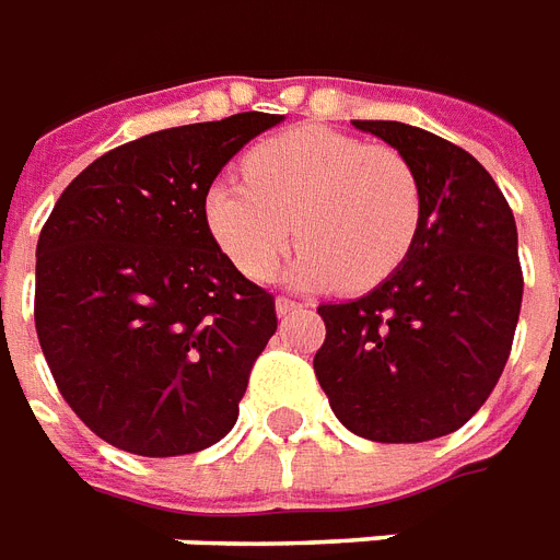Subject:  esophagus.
<instances>
[{
    "instance_id": "34e87169",
    "label": "esophagus",
    "mask_w": 560,
    "mask_h": 560,
    "mask_svg": "<svg viewBox=\"0 0 560 560\" xmlns=\"http://www.w3.org/2000/svg\"><path fill=\"white\" fill-rule=\"evenodd\" d=\"M299 307H305V305H302V302H296V299H288V296L276 299V311H279V316L293 314V311H299Z\"/></svg>"
}]
</instances>
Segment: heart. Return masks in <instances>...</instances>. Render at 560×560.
I'll return each instance as SVG.
<instances>
[{"label":"heart","mask_w":560,"mask_h":560,"mask_svg":"<svg viewBox=\"0 0 560 560\" xmlns=\"http://www.w3.org/2000/svg\"><path fill=\"white\" fill-rule=\"evenodd\" d=\"M244 179H214L202 214L218 246L249 279H267L293 244L299 284L377 288L407 261L424 220L412 162L328 127H296L255 144Z\"/></svg>","instance_id":"1"}]
</instances>
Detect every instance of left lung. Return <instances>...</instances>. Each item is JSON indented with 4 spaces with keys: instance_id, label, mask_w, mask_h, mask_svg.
<instances>
[{
    "instance_id": "left-lung-1",
    "label": "left lung",
    "mask_w": 560,
    "mask_h": 560,
    "mask_svg": "<svg viewBox=\"0 0 560 560\" xmlns=\"http://www.w3.org/2000/svg\"><path fill=\"white\" fill-rule=\"evenodd\" d=\"M412 162L424 220L407 261L372 293L319 305L314 372L334 416L369 442H430L494 392L523 302L514 214L459 144L400 121H354Z\"/></svg>"
}]
</instances>
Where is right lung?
Wrapping results in <instances>:
<instances>
[{
	"instance_id": "add662e5",
	"label": "right lung",
	"mask_w": 560,
	"mask_h": 560,
	"mask_svg": "<svg viewBox=\"0 0 560 560\" xmlns=\"http://www.w3.org/2000/svg\"><path fill=\"white\" fill-rule=\"evenodd\" d=\"M270 113L171 127L104 153L37 241L34 325L72 412L118 451L183 456L235 427L276 299L229 261L202 200Z\"/></svg>"
}]
</instances>
